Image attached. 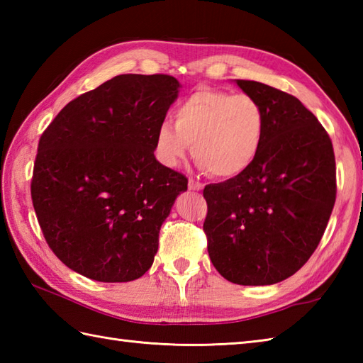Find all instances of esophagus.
Instances as JSON below:
<instances>
[{
	"label": "esophagus",
	"instance_id": "1",
	"mask_svg": "<svg viewBox=\"0 0 363 363\" xmlns=\"http://www.w3.org/2000/svg\"><path fill=\"white\" fill-rule=\"evenodd\" d=\"M189 189L190 190H194V191H199V190H203L204 189V186L199 181H195V179H190L189 181Z\"/></svg>",
	"mask_w": 363,
	"mask_h": 363
}]
</instances>
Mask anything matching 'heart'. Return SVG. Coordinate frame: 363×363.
Here are the masks:
<instances>
[{"mask_svg":"<svg viewBox=\"0 0 363 363\" xmlns=\"http://www.w3.org/2000/svg\"><path fill=\"white\" fill-rule=\"evenodd\" d=\"M173 127L157 129L156 152L162 164L176 168L190 145L191 156L206 173L230 179L248 172L257 160L267 117L250 95L203 87L176 107Z\"/></svg>","mask_w":363,"mask_h":363,"instance_id":"b5f03b06","label":"heart"}]
</instances>
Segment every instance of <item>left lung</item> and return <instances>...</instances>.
I'll list each match as a JSON object with an SVG mask.
<instances>
[{"instance_id":"obj_1","label":"left lung","mask_w":363,"mask_h":363,"mask_svg":"<svg viewBox=\"0 0 363 363\" xmlns=\"http://www.w3.org/2000/svg\"><path fill=\"white\" fill-rule=\"evenodd\" d=\"M267 117L265 140L248 172L204 187L207 251L238 285L287 279L317 250L335 204L333 142L298 98L235 79Z\"/></svg>"}]
</instances>
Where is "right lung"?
Here are the masks:
<instances>
[{
  "label": "right lung",
  "instance_id": "add662e5",
  "mask_svg": "<svg viewBox=\"0 0 363 363\" xmlns=\"http://www.w3.org/2000/svg\"><path fill=\"white\" fill-rule=\"evenodd\" d=\"M181 84L120 74L68 103L40 137L30 196L52 252L89 279L143 276L187 177L154 156Z\"/></svg>",
  "mask_w": 363,
  "mask_h": 363
}]
</instances>
